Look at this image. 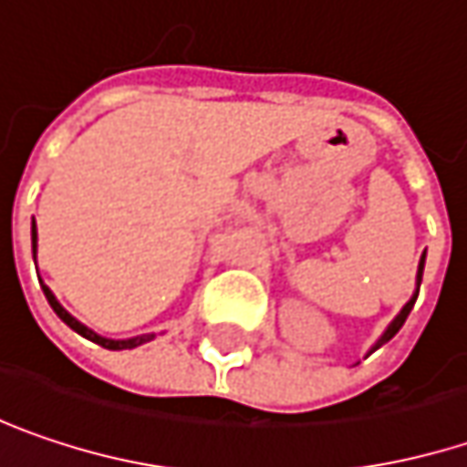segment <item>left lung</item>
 <instances>
[{"mask_svg": "<svg viewBox=\"0 0 467 467\" xmlns=\"http://www.w3.org/2000/svg\"><path fill=\"white\" fill-rule=\"evenodd\" d=\"M423 266H425V254H423V256H420V264H418V290H420V280H423ZM418 290H415V296H412V298H410V301L404 304V309H401V312H399V315L394 317V322H391V325L386 327V333H383V336L378 338V343L372 346L370 351H375V348H380L383 343L391 341V338L397 336L399 327L404 325V319H407V315H410V312H412V306H415V298H418Z\"/></svg>", "mask_w": 467, "mask_h": 467, "instance_id": "1", "label": "left lung"}]
</instances>
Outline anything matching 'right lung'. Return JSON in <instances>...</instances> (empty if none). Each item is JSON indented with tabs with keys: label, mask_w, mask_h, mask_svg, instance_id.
<instances>
[{
	"label": "right lung",
	"mask_w": 467,
	"mask_h": 467,
	"mask_svg": "<svg viewBox=\"0 0 467 467\" xmlns=\"http://www.w3.org/2000/svg\"><path fill=\"white\" fill-rule=\"evenodd\" d=\"M31 243H34V256H36V224L31 227ZM42 290H44V296H47V301H49V306L55 309V315L60 317V319H63V322L68 325L70 330H76L78 336L89 338V341H92V343H99L102 348H113V351H121V348H137V346H142V343H148V341H152V338H155L152 333H150V336H134V338H126V341H113V338H102V336H97L95 330H89L87 325H81V322H78L76 317L68 315V312H66V309L60 306V301L55 298V293L47 288V285H42Z\"/></svg>",
	"instance_id": "obj_1"
}]
</instances>
